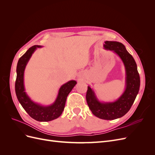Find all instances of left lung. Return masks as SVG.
Wrapping results in <instances>:
<instances>
[{"mask_svg":"<svg viewBox=\"0 0 155 155\" xmlns=\"http://www.w3.org/2000/svg\"><path fill=\"white\" fill-rule=\"evenodd\" d=\"M104 48L112 50L122 60L126 72L125 90L116 101L104 103L98 101L94 92L88 86L86 100L94 115L103 120H112L124 116L130 110L138 93L140 79L137 63L122 43L107 41Z\"/></svg>","mask_w":155,"mask_h":155,"instance_id":"obj_1","label":"left lung"}]
</instances>
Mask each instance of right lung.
Instances as JSON below:
<instances>
[{
	"instance_id": "right-lung-1",
	"label": "right lung",
	"mask_w": 155,
	"mask_h": 155,
	"mask_svg": "<svg viewBox=\"0 0 155 155\" xmlns=\"http://www.w3.org/2000/svg\"><path fill=\"white\" fill-rule=\"evenodd\" d=\"M41 46L34 45L18 59L17 66V78L15 81V93L21 105L30 117L39 121H49L58 118L64 110L68 94L76 85L74 80L64 83L59 90L58 95L53 104L43 106L34 102L26 94L24 85V72L26 64L37 48Z\"/></svg>"
}]
</instances>
